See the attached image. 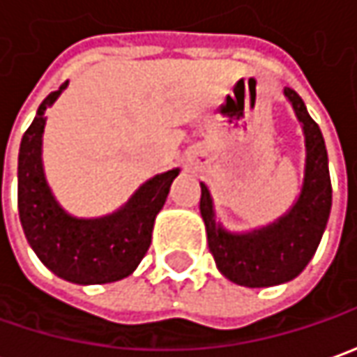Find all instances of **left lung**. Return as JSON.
<instances>
[{
  "instance_id": "obj_1",
  "label": "left lung",
  "mask_w": 357,
  "mask_h": 357,
  "mask_svg": "<svg viewBox=\"0 0 357 357\" xmlns=\"http://www.w3.org/2000/svg\"><path fill=\"white\" fill-rule=\"evenodd\" d=\"M284 94L294 106L306 136L304 185L289 215L249 235H231L215 225L211 197L202 183L199 211L207 229L209 252L229 280L249 289L273 287L298 277L320 245L332 207V181L322 132L301 96L292 89H284Z\"/></svg>"
}]
</instances>
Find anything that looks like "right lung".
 Returning a JSON list of instances; mask_svg holds the SVG:
<instances>
[{"label": "right lung", "instance_id": "right-lung-1", "mask_svg": "<svg viewBox=\"0 0 357 357\" xmlns=\"http://www.w3.org/2000/svg\"><path fill=\"white\" fill-rule=\"evenodd\" d=\"M61 89L45 98L31 126L25 130L17 160V209L21 227L41 263L56 277L77 284H105L128 277L152 243L154 219L164 207L179 169L146 181L124 209L102 219L67 215L45 181L41 136L45 110Z\"/></svg>", "mask_w": 357, "mask_h": 357}]
</instances>
